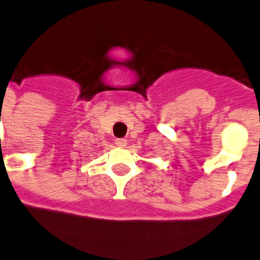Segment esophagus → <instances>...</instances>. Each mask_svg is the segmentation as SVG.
<instances>
[{
  "label": "esophagus",
  "instance_id": "obj_1",
  "mask_svg": "<svg viewBox=\"0 0 260 260\" xmlns=\"http://www.w3.org/2000/svg\"><path fill=\"white\" fill-rule=\"evenodd\" d=\"M115 144H116V146H119V148H124V146L127 145V140H125V139H116V140H115Z\"/></svg>",
  "mask_w": 260,
  "mask_h": 260
}]
</instances>
